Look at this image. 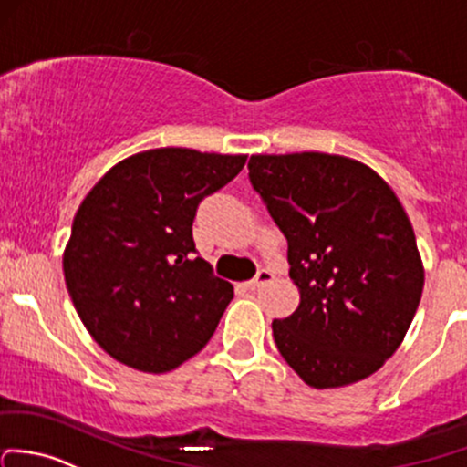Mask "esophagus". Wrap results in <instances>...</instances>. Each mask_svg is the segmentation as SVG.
I'll use <instances>...</instances> for the list:
<instances>
[{"label": "esophagus", "instance_id": "obj_1", "mask_svg": "<svg viewBox=\"0 0 467 467\" xmlns=\"http://www.w3.org/2000/svg\"><path fill=\"white\" fill-rule=\"evenodd\" d=\"M273 279H275V273L268 271V268H262V271L254 275V277L250 279V282L244 284V286H246L248 291H257V288H262V286H266V284H271Z\"/></svg>", "mask_w": 467, "mask_h": 467}]
</instances>
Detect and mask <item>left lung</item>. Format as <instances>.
<instances>
[{
  "label": "left lung",
  "instance_id": "obj_1",
  "mask_svg": "<svg viewBox=\"0 0 467 467\" xmlns=\"http://www.w3.org/2000/svg\"><path fill=\"white\" fill-rule=\"evenodd\" d=\"M248 179L288 242L299 288L273 320L284 360L316 389L351 385L399 349L423 293L414 230L389 185L345 156L257 154Z\"/></svg>",
  "mask_w": 467,
  "mask_h": 467
}]
</instances>
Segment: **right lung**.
Segmentation results:
<instances>
[{
	"instance_id": "1",
	"label": "right lung",
	"mask_w": 467,
	"mask_h": 467,
	"mask_svg": "<svg viewBox=\"0 0 467 467\" xmlns=\"http://www.w3.org/2000/svg\"><path fill=\"white\" fill-rule=\"evenodd\" d=\"M246 156L185 147L114 165L78 208L65 282L78 316L111 358L165 374L208 345L233 284L196 257L199 203L234 179Z\"/></svg>"
}]
</instances>
